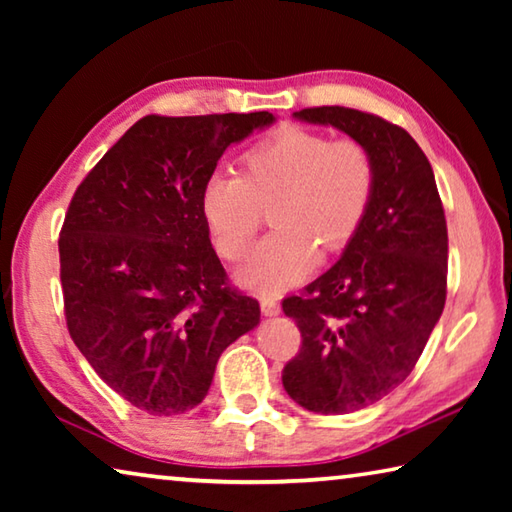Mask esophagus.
Listing matches in <instances>:
<instances>
[{
	"label": "esophagus",
	"instance_id": "34e87169",
	"mask_svg": "<svg viewBox=\"0 0 512 512\" xmlns=\"http://www.w3.org/2000/svg\"><path fill=\"white\" fill-rule=\"evenodd\" d=\"M259 307H262V314L264 316H277V314H280V302H277L275 298L264 296L262 300H259Z\"/></svg>",
	"mask_w": 512,
	"mask_h": 512
}]
</instances>
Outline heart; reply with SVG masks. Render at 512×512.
I'll list each match as a JSON object with an SVG mask.
<instances>
[{"label": "heart", "mask_w": 512, "mask_h": 512, "mask_svg": "<svg viewBox=\"0 0 512 512\" xmlns=\"http://www.w3.org/2000/svg\"><path fill=\"white\" fill-rule=\"evenodd\" d=\"M377 169L357 140L284 128L244 155L239 173L207 178L201 207L221 257L246 253L275 203L273 232L239 268V282L259 293H280L314 273L320 248L339 253L359 235L375 196Z\"/></svg>", "instance_id": "obj_1"}]
</instances>
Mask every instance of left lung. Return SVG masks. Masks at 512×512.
I'll return each instance as SVG.
<instances>
[{
	"mask_svg": "<svg viewBox=\"0 0 512 512\" xmlns=\"http://www.w3.org/2000/svg\"><path fill=\"white\" fill-rule=\"evenodd\" d=\"M293 117L361 142L377 169L375 196L339 262L282 302L302 348L282 370L284 391L307 411L352 413L411 375L445 307L447 223L418 142L370 112L305 108Z\"/></svg>",
	"mask_w": 512,
	"mask_h": 512,
	"instance_id": "1",
	"label": "left lung"
}]
</instances>
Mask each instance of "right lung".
I'll return each mask as SVG.
<instances>
[{"mask_svg": "<svg viewBox=\"0 0 512 512\" xmlns=\"http://www.w3.org/2000/svg\"><path fill=\"white\" fill-rule=\"evenodd\" d=\"M273 121L146 115L69 203L58 239L69 336L135 409H194L221 352L259 323V302L230 287L214 253L201 194L223 151Z\"/></svg>", "mask_w": 512, "mask_h": 512, "instance_id": "right-lung-1", "label": "right lung"}]
</instances>
